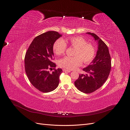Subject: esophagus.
Instances as JSON below:
<instances>
[{
  "instance_id": "34e87169",
  "label": "esophagus",
  "mask_w": 130,
  "mask_h": 130,
  "mask_svg": "<svg viewBox=\"0 0 130 130\" xmlns=\"http://www.w3.org/2000/svg\"><path fill=\"white\" fill-rule=\"evenodd\" d=\"M63 71L64 72H69V73L71 72L70 70H66V69H63Z\"/></svg>"
}]
</instances>
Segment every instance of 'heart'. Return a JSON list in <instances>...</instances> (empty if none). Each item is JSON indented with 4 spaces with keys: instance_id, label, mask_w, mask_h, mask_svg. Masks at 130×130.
<instances>
[{
    "instance_id": "heart-1",
    "label": "heart",
    "mask_w": 130,
    "mask_h": 130,
    "mask_svg": "<svg viewBox=\"0 0 130 130\" xmlns=\"http://www.w3.org/2000/svg\"><path fill=\"white\" fill-rule=\"evenodd\" d=\"M66 44L75 48L73 57L65 56L59 60L58 64L61 67L68 70H73L79 66L82 61L86 64L91 63L96 54L95 46L81 36H73L63 40L58 39L54 43L53 49L56 55L63 54L67 48Z\"/></svg>"
}]
</instances>
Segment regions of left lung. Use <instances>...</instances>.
I'll use <instances>...</instances> for the list:
<instances>
[{"instance_id":"obj_1","label":"left lung","mask_w":130,"mask_h":130,"mask_svg":"<svg viewBox=\"0 0 130 130\" xmlns=\"http://www.w3.org/2000/svg\"><path fill=\"white\" fill-rule=\"evenodd\" d=\"M98 41L96 57L83 71L87 74H79L74 82L77 89L84 93H91L100 88L107 80L111 69V60L108 47L103 40L94 33L87 32Z\"/></svg>"}]
</instances>
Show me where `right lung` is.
<instances>
[{
	"mask_svg": "<svg viewBox=\"0 0 130 130\" xmlns=\"http://www.w3.org/2000/svg\"><path fill=\"white\" fill-rule=\"evenodd\" d=\"M61 35L57 31H49L37 36L29 45L25 56V72L31 84L39 91L48 93L54 91L59 84L63 72L56 69L53 47ZM54 68L52 73L49 70Z\"/></svg>",
	"mask_w": 130,
	"mask_h": 130,
	"instance_id": "right-lung-1",
	"label": "right lung"
}]
</instances>
